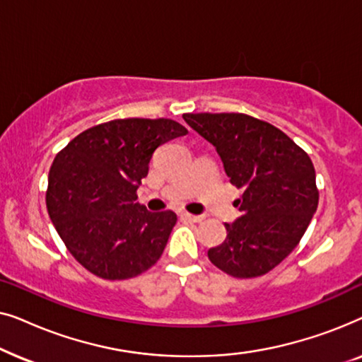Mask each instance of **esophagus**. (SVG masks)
<instances>
[{
	"label": "esophagus",
	"instance_id": "esophagus-1",
	"mask_svg": "<svg viewBox=\"0 0 362 362\" xmlns=\"http://www.w3.org/2000/svg\"><path fill=\"white\" fill-rule=\"evenodd\" d=\"M181 217H182V219H187L191 222H202L206 219L204 214H189V212H182Z\"/></svg>",
	"mask_w": 362,
	"mask_h": 362
}]
</instances>
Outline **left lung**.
<instances>
[{
	"label": "left lung",
	"mask_w": 362,
	"mask_h": 362,
	"mask_svg": "<svg viewBox=\"0 0 362 362\" xmlns=\"http://www.w3.org/2000/svg\"><path fill=\"white\" fill-rule=\"evenodd\" d=\"M224 163L226 175L244 194L240 217L226 224L227 237L207 257L235 279L275 269L298 245L318 207L310 156L284 132L244 113H185Z\"/></svg>",
	"instance_id": "1"
}]
</instances>
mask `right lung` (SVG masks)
Masks as SVG:
<instances>
[{"label":"right lung","mask_w":362,"mask_h":362,"mask_svg":"<svg viewBox=\"0 0 362 362\" xmlns=\"http://www.w3.org/2000/svg\"><path fill=\"white\" fill-rule=\"evenodd\" d=\"M186 133L170 118H125L88 128L57 153L47 212L83 269L127 280L156 264L177 217L148 211L136 202V189L156 148Z\"/></svg>","instance_id":"1"}]
</instances>
